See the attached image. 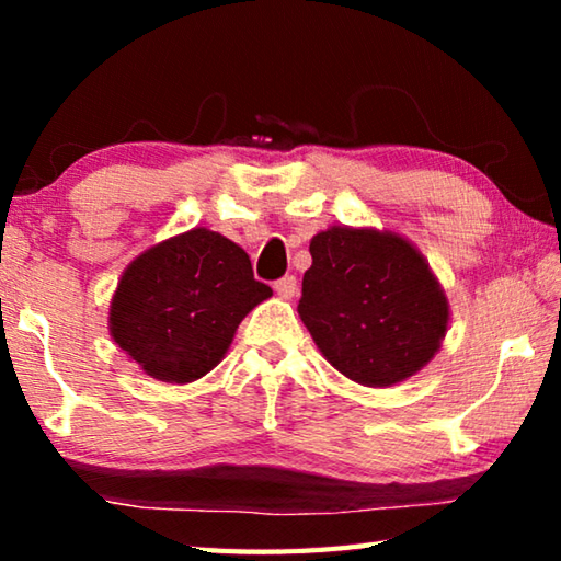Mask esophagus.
Segmentation results:
<instances>
[{"instance_id": "34e87169", "label": "esophagus", "mask_w": 561, "mask_h": 561, "mask_svg": "<svg viewBox=\"0 0 561 561\" xmlns=\"http://www.w3.org/2000/svg\"><path fill=\"white\" fill-rule=\"evenodd\" d=\"M274 291L279 294V299H294L297 297V277H282L274 282Z\"/></svg>"}]
</instances>
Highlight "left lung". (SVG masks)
<instances>
[{
	"mask_svg": "<svg viewBox=\"0 0 561 561\" xmlns=\"http://www.w3.org/2000/svg\"><path fill=\"white\" fill-rule=\"evenodd\" d=\"M299 317L339 374L391 388L443 346L450 301L421 250L393 230L334 225L309 242Z\"/></svg>",
	"mask_w": 561,
	"mask_h": 561,
	"instance_id": "1",
	"label": "left lung"
}]
</instances>
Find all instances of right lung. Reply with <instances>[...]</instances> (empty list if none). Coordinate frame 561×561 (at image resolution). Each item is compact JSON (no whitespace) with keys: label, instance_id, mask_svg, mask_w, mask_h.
<instances>
[{"label":"right lung","instance_id":"1","mask_svg":"<svg viewBox=\"0 0 561 561\" xmlns=\"http://www.w3.org/2000/svg\"><path fill=\"white\" fill-rule=\"evenodd\" d=\"M270 297L240 244L193 227L148 247L123 270L108 331L146 376L185 386L220 364L242 319Z\"/></svg>","mask_w":561,"mask_h":561}]
</instances>
